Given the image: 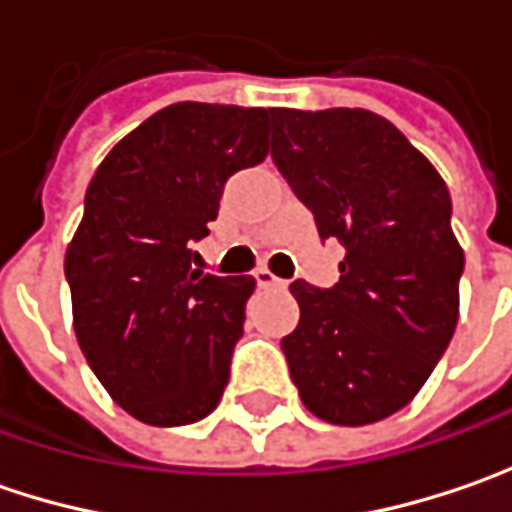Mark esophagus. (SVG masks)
Here are the masks:
<instances>
[{"label": "esophagus", "instance_id": "obj_1", "mask_svg": "<svg viewBox=\"0 0 512 512\" xmlns=\"http://www.w3.org/2000/svg\"><path fill=\"white\" fill-rule=\"evenodd\" d=\"M253 279H256V285H259V287H279V290H282V287H287L285 279L273 276V273H270L267 267H259V270L253 273Z\"/></svg>", "mask_w": 512, "mask_h": 512}]
</instances>
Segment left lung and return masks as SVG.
Returning <instances> with one entry per match:
<instances>
[{"label":"left lung","mask_w":512,"mask_h":512,"mask_svg":"<svg viewBox=\"0 0 512 512\" xmlns=\"http://www.w3.org/2000/svg\"><path fill=\"white\" fill-rule=\"evenodd\" d=\"M270 119L276 168L319 236L344 245L336 285H290L302 310L282 339L290 379L325 422H379L422 390L459 322L464 253L450 193L370 110L276 108Z\"/></svg>","instance_id":"1"}]
</instances>
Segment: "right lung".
<instances>
[{
  "label": "right lung",
  "mask_w": 512,
  "mask_h": 512,
  "mask_svg": "<svg viewBox=\"0 0 512 512\" xmlns=\"http://www.w3.org/2000/svg\"><path fill=\"white\" fill-rule=\"evenodd\" d=\"M270 108L179 102L96 168L65 256L73 330L96 379L156 427L205 419L242 339L253 276L193 270L225 182L267 156Z\"/></svg>",
  "instance_id": "1"
}]
</instances>
